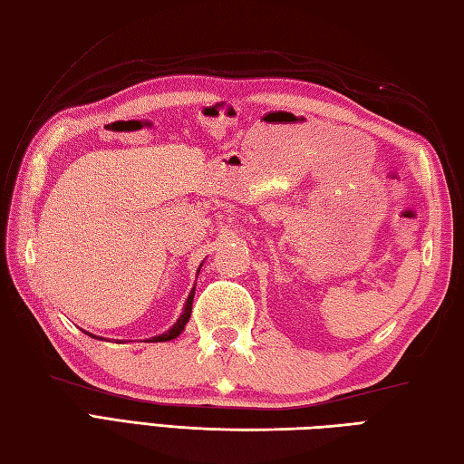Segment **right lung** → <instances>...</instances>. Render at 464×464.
Here are the masks:
<instances>
[{
  "label": "right lung",
  "instance_id": "obj_1",
  "mask_svg": "<svg viewBox=\"0 0 464 464\" xmlns=\"http://www.w3.org/2000/svg\"><path fill=\"white\" fill-rule=\"evenodd\" d=\"M193 295H195V289L189 293V297H187V303H185V309H183V314L179 319H177V323L173 324V327L167 331V333H163V334H160V337H153V339H150V341H153V343H163V341H171V339H175V337H179V333L183 331V327H185V323L189 321V317H191V304H193Z\"/></svg>",
  "mask_w": 464,
  "mask_h": 464
}]
</instances>
